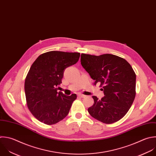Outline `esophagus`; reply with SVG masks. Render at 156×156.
<instances>
[{
  "label": "esophagus",
  "instance_id": "esophagus-1",
  "mask_svg": "<svg viewBox=\"0 0 156 156\" xmlns=\"http://www.w3.org/2000/svg\"><path fill=\"white\" fill-rule=\"evenodd\" d=\"M78 97H81V98H84V97H86V95H83V94H79V95H78Z\"/></svg>",
  "mask_w": 156,
  "mask_h": 156
}]
</instances>
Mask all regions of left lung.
<instances>
[{
	"label": "left lung",
	"instance_id": "8db88e82",
	"mask_svg": "<svg viewBox=\"0 0 156 156\" xmlns=\"http://www.w3.org/2000/svg\"><path fill=\"white\" fill-rule=\"evenodd\" d=\"M81 64L95 80L100 83L105 96L101 100L92 96L94 103L88 108L90 115L105 124L122 119L131 107L135 97L136 75L124 59L105 54L94 56L81 54Z\"/></svg>",
	"mask_w": 156,
	"mask_h": 156
}]
</instances>
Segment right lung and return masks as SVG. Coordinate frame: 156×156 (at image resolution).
I'll use <instances>...</instances> for the list:
<instances>
[{
    "mask_svg": "<svg viewBox=\"0 0 156 156\" xmlns=\"http://www.w3.org/2000/svg\"><path fill=\"white\" fill-rule=\"evenodd\" d=\"M80 53L52 51L40 55L31 66L24 83L27 107L39 121L53 125L69 113L76 95L58 92L66 68L75 64Z\"/></svg>",
    "mask_w": 156,
    "mask_h": 156,
    "instance_id": "obj_1",
    "label": "right lung"
}]
</instances>
